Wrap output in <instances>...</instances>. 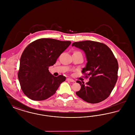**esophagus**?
<instances>
[{"instance_id": "obj_1", "label": "esophagus", "mask_w": 135, "mask_h": 135, "mask_svg": "<svg viewBox=\"0 0 135 135\" xmlns=\"http://www.w3.org/2000/svg\"><path fill=\"white\" fill-rule=\"evenodd\" d=\"M67 81H70V82H72V83L75 82V81H74L73 79H71V78H67Z\"/></svg>"}]
</instances>
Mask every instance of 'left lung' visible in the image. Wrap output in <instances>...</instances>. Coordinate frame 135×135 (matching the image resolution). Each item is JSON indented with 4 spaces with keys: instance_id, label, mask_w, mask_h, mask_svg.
I'll use <instances>...</instances> for the list:
<instances>
[{
    "instance_id": "1",
    "label": "left lung",
    "mask_w": 135,
    "mask_h": 135,
    "mask_svg": "<svg viewBox=\"0 0 135 135\" xmlns=\"http://www.w3.org/2000/svg\"><path fill=\"white\" fill-rule=\"evenodd\" d=\"M72 46L84 52L87 63L82 72L90 76L85 84L77 80L81 89L76 94L88 103L103 101L109 96L118 77V65L112 51L104 44L90 40L75 42Z\"/></svg>"
}]
</instances>
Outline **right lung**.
Returning <instances> with one entry per match:
<instances>
[{"label": "right lung", "instance_id": "add662e5", "mask_svg": "<svg viewBox=\"0 0 135 135\" xmlns=\"http://www.w3.org/2000/svg\"><path fill=\"white\" fill-rule=\"evenodd\" d=\"M71 43L70 41L41 38L26 47L20 59L18 72L20 85L26 96L32 100L42 101L55 94L66 77L54 76L49 67L56 63Z\"/></svg>", "mask_w": 135, "mask_h": 135}]
</instances>
